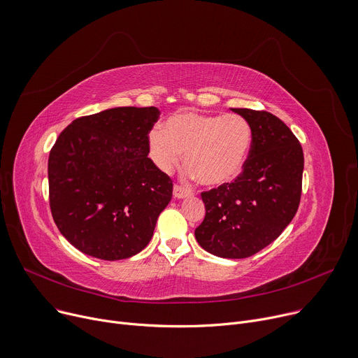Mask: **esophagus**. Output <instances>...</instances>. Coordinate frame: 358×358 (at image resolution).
<instances>
[{
  "mask_svg": "<svg viewBox=\"0 0 358 358\" xmlns=\"http://www.w3.org/2000/svg\"><path fill=\"white\" fill-rule=\"evenodd\" d=\"M193 192L187 187H182V185L180 184H176L174 185V197L177 199H182V197H187V196H192Z\"/></svg>",
  "mask_w": 358,
  "mask_h": 358,
  "instance_id": "obj_1",
  "label": "esophagus"
}]
</instances>
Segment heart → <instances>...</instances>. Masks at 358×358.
I'll return each mask as SVG.
<instances>
[{
	"label": "heart",
	"mask_w": 358,
	"mask_h": 358,
	"mask_svg": "<svg viewBox=\"0 0 358 358\" xmlns=\"http://www.w3.org/2000/svg\"><path fill=\"white\" fill-rule=\"evenodd\" d=\"M253 130L240 114H203L177 111L148 136L149 155L164 173H171L185 152L190 174L208 185L234 181L247 162Z\"/></svg>",
	"instance_id": "1"
}]
</instances>
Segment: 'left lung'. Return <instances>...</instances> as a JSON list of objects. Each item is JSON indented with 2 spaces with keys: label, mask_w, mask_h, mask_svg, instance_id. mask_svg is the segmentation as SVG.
I'll return each instance as SVG.
<instances>
[{
  "label": "left lung",
  "mask_w": 358,
  "mask_h": 358,
  "mask_svg": "<svg viewBox=\"0 0 358 358\" xmlns=\"http://www.w3.org/2000/svg\"><path fill=\"white\" fill-rule=\"evenodd\" d=\"M231 110L250 122L252 149L234 181L201 192L206 215L194 236L217 257L244 259L276 240L297 213L304 155L299 138L273 114Z\"/></svg>",
  "instance_id": "8db88e82"
}]
</instances>
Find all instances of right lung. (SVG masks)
Segmentation results:
<instances>
[{
	"instance_id": "right-lung-1",
	"label": "right lung",
	"mask_w": 358,
	"mask_h": 358,
	"mask_svg": "<svg viewBox=\"0 0 358 358\" xmlns=\"http://www.w3.org/2000/svg\"><path fill=\"white\" fill-rule=\"evenodd\" d=\"M158 108L120 106L76 118L48 159L54 222L76 248L127 259L149 244L173 180L152 162L148 136Z\"/></svg>"
}]
</instances>
